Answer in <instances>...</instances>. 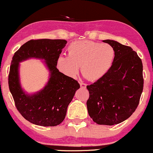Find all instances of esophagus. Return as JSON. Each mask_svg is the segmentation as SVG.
<instances>
[{
  "label": "esophagus",
  "mask_w": 153,
  "mask_h": 153,
  "mask_svg": "<svg viewBox=\"0 0 153 153\" xmlns=\"http://www.w3.org/2000/svg\"><path fill=\"white\" fill-rule=\"evenodd\" d=\"M80 85L82 88H86V84L83 83V82H80Z\"/></svg>",
  "instance_id": "34e87169"
}]
</instances>
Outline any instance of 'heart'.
<instances>
[{
	"label": "heart",
	"mask_w": 153,
	"mask_h": 153,
	"mask_svg": "<svg viewBox=\"0 0 153 153\" xmlns=\"http://www.w3.org/2000/svg\"><path fill=\"white\" fill-rule=\"evenodd\" d=\"M68 55L61 54L56 65L59 72L69 78H75L79 66L82 75L94 81L101 78L110 70L115 52L108 44H100L90 40L74 42L68 48Z\"/></svg>",
	"instance_id": "1"
}]
</instances>
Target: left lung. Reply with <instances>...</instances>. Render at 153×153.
Masks as SVG:
<instances>
[{
    "label": "left lung",
    "mask_w": 153,
    "mask_h": 153,
    "mask_svg": "<svg viewBox=\"0 0 153 153\" xmlns=\"http://www.w3.org/2000/svg\"><path fill=\"white\" fill-rule=\"evenodd\" d=\"M115 52L110 70L94 83L87 85L88 114L94 122L114 125L136 110L143 90V62L136 52L112 39L103 40Z\"/></svg>",
    "instance_id": "1"
}]
</instances>
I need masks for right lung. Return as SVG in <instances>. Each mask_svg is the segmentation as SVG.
Masks as SVG:
<instances>
[{
	"label": "right lung",
	"mask_w": 153,
	"mask_h": 153,
	"mask_svg": "<svg viewBox=\"0 0 153 153\" xmlns=\"http://www.w3.org/2000/svg\"><path fill=\"white\" fill-rule=\"evenodd\" d=\"M64 39L30 40L13 54L8 75V86L17 109L24 119L36 125L54 127L62 122L67 108L80 88L73 78L59 72L56 62L65 47ZM30 59L43 60L49 78L43 89L29 94L22 88L20 79V63Z\"/></svg>",
	"instance_id": "add662e5"
}]
</instances>
